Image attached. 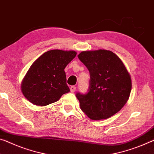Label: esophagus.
Segmentation results:
<instances>
[{
	"mask_svg": "<svg viewBox=\"0 0 154 154\" xmlns=\"http://www.w3.org/2000/svg\"><path fill=\"white\" fill-rule=\"evenodd\" d=\"M70 92H75V90H76V87L72 86L70 88Z\"/></svg>",
	"mask_w": 154,
	"mask_h": 154,
	"instance_id": "obj_1",
	"label": "esophagus"
}]
</instances>
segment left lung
Segmentation results:
<instances>
[{
  "label": "left lung",
  "instance_id": "left-lung-1",
  "mask_svg": "<svg viewBox=\"0 0 154 154\" xmlns=\"http://www.w3.org/2000/svg\"><path fill=\"white\" fill-rule=\"evenodd\" d=\"M78 57L90 75L88 93L76 94L81 109L92 120L109 118L128 101L131 90L130 72L111 51H85Z\"/></svg>",
  "mask_w": 154,
  "mask_h": 154
}]
</instances>
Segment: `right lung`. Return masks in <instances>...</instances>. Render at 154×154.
Returning <instances> with one entry per match:
<instances>
[{
	"label": "right lung",
	"instance_id": "obj_1",
	"mask_svg": "<svg viewBox=\"0 0 154 154\" xmlns=\"http://www.w3.org/2000/svg\"><path fill=\"white\" fill-rule=\"evenodd\" d=\"M77 55L75 51H48L34 62L21 84V91L31 103L46 106L70 92L66 84V66Z\"/></svg>",
	"mask_w": 154,
	"mask_h": 154
}]
</instances>
